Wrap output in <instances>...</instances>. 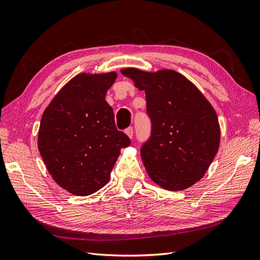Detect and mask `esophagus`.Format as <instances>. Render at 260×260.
Returning <instances> with one entry per match:
<instances>
[{"instance_id":"34e87169","label":"esophagus","mask_w":260,"mask_h":260,"mask_svg":"<svg viewBox=\"0 0 260 260\" xmlns=\"http://www.w3.org/2000/svg\"><path fill=\"white\" fill-rule=\"evenodd\" d=\"M125 135H127L129 138H132L133 137V128L132 127H129L128 129H125Z\"/></svg>"}]
</instances>
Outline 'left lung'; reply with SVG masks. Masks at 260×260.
Returning <instances> with one entry per match:
<instances>
[{"instance_id":"1","label":"left lung","mask_w":260,"mask_h":260,"mask_svg":"<svg viewBox=\"0 0 260 260\" xmlns=\"http://www.w3.org/2000/svg\"><path fill=\"white\" fill-rule=\"evenodd\" d=\"M145 91L151 137L141 147L147 174L170 191L190 187L206 174L220 143L214 107L184 76L170 69H121Z\"/></svg>"}]
</instances>
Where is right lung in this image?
<instances>
[{"mask_svg":"<svg viewBox=\"0 0 260 260\" xmlns=\"http://www.w3.org/2000/svg\"><path fill=\"white\" fill-rule=\"evenodd\" d=\"M117 74H80L62 86L42 115L38 147L50 175L69 193L86 196L111 178L127 135L105 101Z\"/></svg>","mask_w":260,"mask_h":260,"instance_id":"add662e5","label":"right lung"}]
</instances>
